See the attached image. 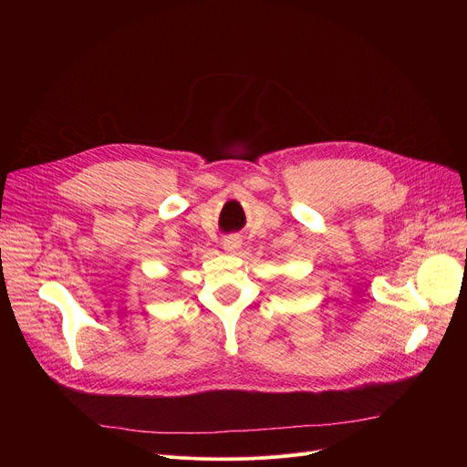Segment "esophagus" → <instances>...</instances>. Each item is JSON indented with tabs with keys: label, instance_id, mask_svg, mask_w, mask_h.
<instances>
[{
	"label": "esophagus",
	"instance_id": "obj_1",
	"mask_svg": "<svg viewBox=\"0 0 467 467\" xmlns=\"http://www.w3.org/2000/svg\"><path fill=\"white\" fill-rule=\"evenodd\" d=\"M240 244H242L240 236H236V234H231V236H227V238L223 240V250L233 254V252H236V250L240 248Z\"/></svg>",
	"mask_w": 467,
	"mask_h": 467
}]
</instances>
